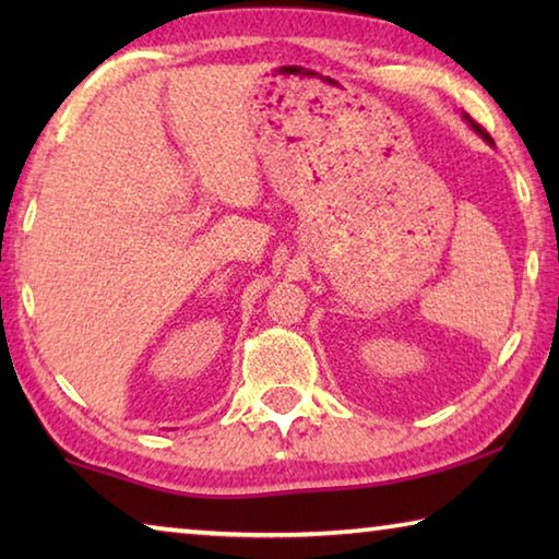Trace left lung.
<instances>
[{"label":"left lung","mask_w":559,"mask_h":559,"mask_svg":"<svg viewBox=\"0 0 559 559\" xmlns=\"http://www.w3.org/2000/svg\"><path fill=\"white\" fill-rule=\"evenodd\" d=\"M466 120H468V122H471V128H473V130H476V132H478V135H480V138H484V140H488V143H493V140H490V135H488V132H486V130H484V128H480V126H478V122H476V120H473V118H471V116H466Z\"/></svg>","instance_id":"left-lung-1"}]
</instances>
